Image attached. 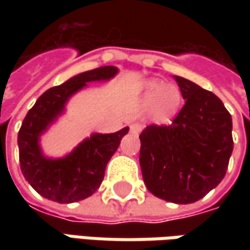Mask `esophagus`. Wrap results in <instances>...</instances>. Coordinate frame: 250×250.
<instances>
[{"instance_id": "1", "label": "esophagus", "mask_w": 250, "mask_h": 250, "mask_svg": "<svg viewBox=\"0 0 250 250\" xmlns=\"http://www.w3.org/2000/svg\"><path fill=\"white\" fill-rule=\"evenodd\" d=\"M142 128H143V126H142L140 124H132V125L129 126V132L132 133V135L138 136V135L140 133V130H142Z\"/></svg>"}]
</instances>
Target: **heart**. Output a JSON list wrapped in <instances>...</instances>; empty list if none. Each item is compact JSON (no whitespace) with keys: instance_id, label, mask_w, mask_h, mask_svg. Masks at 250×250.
<instances>
[{"instance_id":"heart-1","label":"heart","mask_w":250,"mask_h":250,"mask_svg":"<svg viewBox=\"0 0 250 250\" xmlns=\"http://www.w3.org/2000/svg\"><path fill=\"white\" fill-rule=\"evenodd\" d=\"M145 96L149 100L154 114L163 120L171 118L177 112L181 103V93L177 86L163 83L157 79H150L146 82Z\"/></svg>"}]
</instances>
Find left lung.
Wrapping results in <instances>:
<instances>
[{
	"label": "left lung",
	"mask_w": 250,
	"mask_h": 250,
	"mask_svg": "<svg viewBox=\"0 0 250 250\" xmlns=\"http://www.w3.org/2000/svg\"><path fill=\"white\" fill-rule=\"evenodd\" d=\"M185 105L169 126L142 130L140 168L154 196L195 203L223 181L232 154V118L223 101L185 78L174 76Z\"/></svg>",
	"instance_id": "1"
}]
</instances>
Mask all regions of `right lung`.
<instances>
[{"instance_id":"add662e5","label":"right lung","mask_w":250,"mask_h":250,"mask_svg":"<svg viewBox=\"0 0 250 250\" xmlns=\"http://www.w3.org/2000/svg\"><path fill=\"white\" fill-rule=\"evenodd\" d=\"M117 66H100L78 73L37 99L26 114L18 133L19 161L24 179L48 200L75 203L91 196L104 179L107 163L114 156L125 126L114 133H91L62 157H50L43 151L42 136L66 112V104L90 82H108L117 76Z\"/></svg>"}]
</instances>
